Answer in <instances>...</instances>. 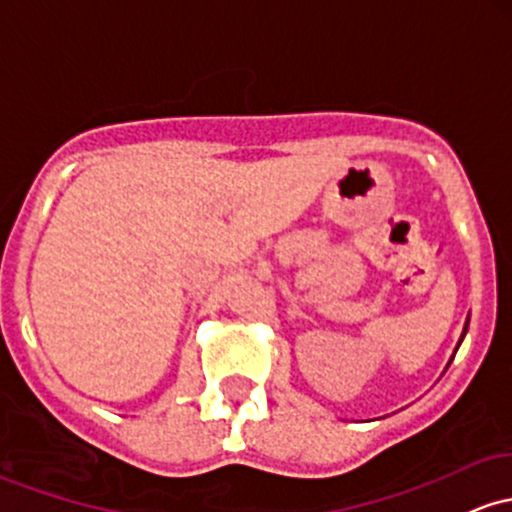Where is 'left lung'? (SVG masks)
<instances>
[{"mask_svg": "<svg viewBox=\"0 0 512 512\" xmlns=\"http://www.w3.org/2000/svg\"><path fill=\"white\" fill-rule=\"evenodd\" d=\"M466 330H469V318H466V323H464V333H462V338H459V342H457V350H459V345H462V340H464ZM457 350H454V352H457ZM449 362H452V359H449Z\"/></svg>", "mask_w": 512, "mask_h": 512, "instance_id": "obj_1", "label": "left lung"}]
</instances>
